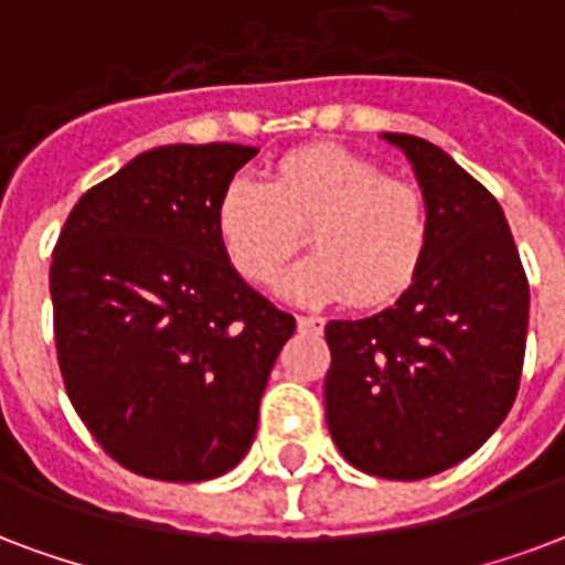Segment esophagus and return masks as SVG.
I'll use <instances>...</instances> for the list:
<instances>
[{
	"instance_id": "1",
	"label": "esophagus",
	"mask_w": 565,
	"mask_h": 565,
	"mask_svg": "<svg viewBox=\"0 0 565 565\" xmlns=\"http://www.w3.org/2000/svg\"><path fill=\"white\" fill-rule=\"evenodd\" d=\"M297 327L303 332H321L323 318H318V315H297Z\"/></svg>"
}]
</instances>
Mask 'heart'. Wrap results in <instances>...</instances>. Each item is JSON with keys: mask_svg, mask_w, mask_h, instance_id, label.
Masks as SVG:
<instances>
[{"mask_svg": "<svg viewBox=\"0 0 565 565\" xmlns=\"http://www.w3.org/2000/svg\"><path fill=\"white\" fill-rule=\"evenodd\" d=\"M303 230L315 253L282 277V295L309 306L348 297L383 306L413 286L430 212L418 188L342 147L288 152L265 182L235 177L214 205L223 256L253 286L277 277Z\"/></svg>", "mask_w": 565, "mask_h": 565, "instance_id": "1", "label": "heart"}]
</instances>
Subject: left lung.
<instances>
[{"label":"left lung","mask_w":565,"mask_h":565,"mask_svg":"<svg viewBox=\"0 0 565 565\" xmlns=\"http://www.w3.org/2000/svg\"><path fill=\"white\" fill-rule=\"evenodd\" d=\"M413 161L430 244L395 306L327 323V427L365 475L422 480L471 457L519 392L531 288L501 205L415 135H383Z\"/></svg>","instance_id":"8db88e82"}]
</instances>
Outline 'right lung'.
Wrapping results in <instances>:
<instances>
[{
	"label": "right lung",
	"instance_id": "add662e5",
	"mask_svg": "<svg viewBox=\"0 0 565 565\" xmlns=\"http://www.w3.org/2000/svg\"><path fill=\"white\" fill-rule=\"evenodd\" d=\"M253 156L242 143L141 152L82 194L52 250L70 404L105 454L143 478L196 483L235 469L295 332L214 233L217 196Z\"/></svg>",
	"mask_w": 565,
	"mask_h": 565
}]
</instances>
